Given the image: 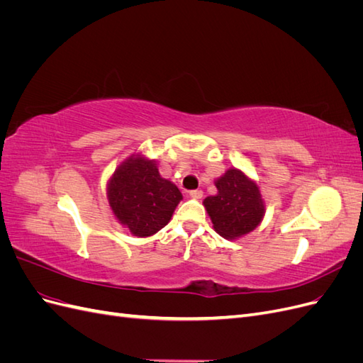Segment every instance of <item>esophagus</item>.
<instances>
[{"label": "esophagus", "mask_w": 363, "mask_h": 363, "mask_svg": "<svg viewBox=\"0 0 363 363\" xmlns=\"http://www.w3.org/2000/svg\"><path fill=\"white\" fill-rule=\"evenodd\" d=\"M189 195L192 196V199H195V200H200L201 196H203V191L201 189H194V191L189 192Z\"/></svg>", "instance_id": "obj_1"}]
</instances>
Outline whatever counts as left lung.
<instances>
[{"instance_id":"1","label":"left lung","mask_w":363,"mask_h":363,"mask_svg":"<svg viewBox=\"0 0 363 363\" xmlns=\"http://www.w3.org/2000/svg\"><path fill=\"white\" fill-rule=\"evenodd\" d=\"M218 194L207 196L204 207L213 228L225 239H236L255 230L265 213L259 186L236 168L215 182Z\"/></svg>"}]
</instances>
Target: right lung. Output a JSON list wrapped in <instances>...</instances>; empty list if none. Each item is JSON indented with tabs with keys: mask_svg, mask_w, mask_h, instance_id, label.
I'll return each mask as SVG.
<instances>
[{
	"mask_svg": "<svg viewBox=\"0 0 363 363\" xmlns=\"http://www.w3.org/2000/svg\"><path fill=\"white\" fill-rule=\"evenodd\" d=\"M107 196L118 221L139 238L167 225L183 199L177 186L160 177L155 160L135 156L119 164Z\"/></svg>",
	"mask_w": 363,
	"mask_h": 363,
	"instance_id": "right-lung-1",
	"label": "right lung"
}]
</instances>
